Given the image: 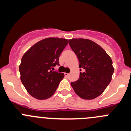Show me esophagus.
<instances>
[{
  "mask_svg": "<svg viewBox=\"0 0 131 131\" xmlns=\"http://www.w3.org/2000/svg\"><path fill=\"white\" fill-rule=\"evenodd\" d=\"M64 75H65L66 77H69L70 74L69 73H64Z\"/></svg>",
  "mask_w": 131,
  "mask_h": 131,
  "instance_id": "34e87169",
  "label": "esophagus"
}]
</instances>
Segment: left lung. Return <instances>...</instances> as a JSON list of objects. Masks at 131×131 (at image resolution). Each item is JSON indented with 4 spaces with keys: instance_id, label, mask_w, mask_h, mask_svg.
Wrapping results in <instances>:
<instances>
[{
    "instance_id": "left-lung-1",
    "label": "left lung",
    "mask_w": 131,
    "mask_h": 131,
    "mask_svg": "<svg viewBox=\"0 0 131 131\" xmlns=\"http://www.w3.org/2000/svg\"><path fill=\"white\" fill-rule=\"evenodd\" d=\"M69 44L79 61L80 77L71 82L75 93L84 100H92L102 94L111 82L114 68L106 51L93 41L72 39Z\"/></svg>"
}]
</instances>
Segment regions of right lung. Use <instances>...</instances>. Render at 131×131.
<instances>
[{
	"label": "right lung",
	"instance_id": "obj_1",
	"mask_svg": "<svg viewBox=\"0 0 131 131\" xmlns=\"http://www.w3.org/2000/svg\"><path fill=\"white\" fill-rule=\"evenodd\" d=\"M65 39L51 37L39 41L24 54L19 65L21 80L27 92L38 100L51 97L64 73L54 70L68 44Z\"/></svg>",
	"mask_w": 131,
	"mask_h": 131
}]
</instances>
